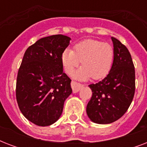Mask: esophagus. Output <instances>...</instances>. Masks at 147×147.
<instances>
[{"mask_svg": "<svg viewBox=\"0 0 147 147\" xmlns=\"http://www.w3.org/2000/svg\"><path fill=\"white\" fill-rule=\"evenodd\" d=\"M71 88H72V91H73L74 93H76L78 92L79 90L83 87L82 84H80V83L77 82H75V81H72L71 82Z\"/></svg>", "mask_w": 147, "mask_h": 147, "instance_id": "esophagus-1", "label": "esophagus"}]
</instances>
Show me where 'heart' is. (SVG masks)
Wrapping results in <instances>:
<instances>
[{"mask_svg":"<svg viewBox=\"0 0 147 147\" xmlns=\"http://www.w3.org/2000/svg\"><path fill=\"white\" fill-rule=\"evenodd\" d=\"M114 60V49L107 42L86 40L78 42L74 50L67 49L62 53L65 71L71 76L82 62V68L76 77L79 79L91 78L98 80L109 73Z\"/></svg>","mask_w":147,"mask_h":147,"instance_id":"1","label":"heart"}]
</instances>
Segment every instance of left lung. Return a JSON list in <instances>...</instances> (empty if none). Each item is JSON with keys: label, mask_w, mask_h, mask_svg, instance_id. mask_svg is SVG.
I'll return each instance as SVG.
<instances>
[{"label": "left lung", "mask_w": 147, "mask_h": 147, "mask_svg": "<svg viewBox=\"0 0 147 147\" xmlns=\"http://www.w3.org/2000/svg\"><path fill=\"white\" fill-rule=\"evenodd\" d=\"M114 61L109 73L103 80L91 84L92 96L86 111L93 122L113 123L127 111L135 93V69L127 48L111 37Z\"/></svg>", "instance_id": "1"}]
</instances>
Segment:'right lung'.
<instances>
[{
  "label": "right lung",
  "instance_id": "add662e5",
  "mask_svg": "<svg viewBox=\"0 0 147 147\" xmlns=\"http://www.w3.org/2000/svg\"><path fill=\"white\" fill-rule=\"evenodd\" d=\"M66 36L53 35L29 47L18 70L16 98L20 111L38 126L55 123L71 94V79L63 72L62 56L69 45Z\"/></svg>",
  "mask_w": 147,
  "mask_h": 147
}]
</instances>
